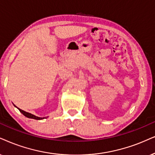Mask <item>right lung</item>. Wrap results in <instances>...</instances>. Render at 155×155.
I'll use <instances>...</instances> for the list:
<instances>
[{
	"label": "right lung",
	"mask_w": 155,
	"mask_h": 155,
	"mask_svg": "<svg viewBox=\"0 0 155 155\" xmlns=\"http://www.w3.org/2000/svg\"><path fill=\"white\" fill-rule=\"evenodd\" d=\"M15 106V105H14ZM18 108V107H17ZM18 109L19 111H21V113H22L23 115H24L25 117H28V118H30V119H36V120H41V119H45V118H47V117H36V116H35V115H34V114H31V113H28V112H26V111H23V110H22V109H19V108H18Z\"/></svg>",
	"instance_id": "add662e5"
}]
</instances>
